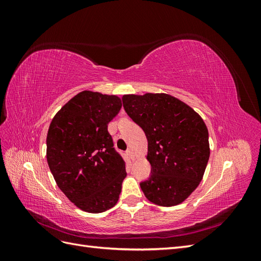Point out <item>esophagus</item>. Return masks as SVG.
<instances>
[{
	"instance_id": "34e87169",
	"label": "esophagus",
	"mask_w": 261,
	"mask_h": 261,
	"mask_svg": "<svg viewBox=\"0 0 261 261\" xmlns=\"http://www.w3.org/2000/svg\"><path fill=\"white\" fill-rule=\"evenodd\" d=\"M126 154H127L128 156H129V159H134V156H133V152H132V150L130 149H127L126 150Z\"/></svg>"
}]
</instances>
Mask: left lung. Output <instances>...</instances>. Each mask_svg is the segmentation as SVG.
Segmentation results:
<instances>
[{"instance_id": "8db88e82", "label": "left lung", "mask_w": 261, "mask_h": 261, "mask_svg": "<svg viewBox=\"0 0 261 261\" xmlns=\"http://www.w3.org/2000/svg\"><path fill=\"white\" fill-rule=\"evenodd\" d=\"M126 113L145 132L151 174L140 181L147 198L159 206L183 202L199 185L209 160V134L202 118L165 93L125 94Z\"/></svg>"}]
</instances>
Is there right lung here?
<instances>
[{
  "label": "right lung",
  "mask_w": 261,
  "mask_h": 261,
  "mask_svg": "<svg viewBox=\"0 0 261 261\" xmlns=\"http://www.w3.org/2000/svg\"><path fill=\"white\" fill-rule=\"evenodd\" d=\"M121 99L82 91L55 114L46 136V160L61 191L90 213L111 209L126 176L125 162L108 132Z\"/></svg>",
  "instance_id": "1"
}]
</instances>
